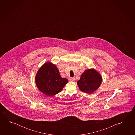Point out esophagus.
I'll return each mask as SVG.
<instances>
[{
  "mask_svg": "<svg viewBox=\"0 0 135 135\" xmlns=\"http://www.w3.org/2000/svg\"><path fill=\"white\" fill-rule=\"evenodd\" d=\"M69 80L70 81H74L75 80V78H74L70 77L69 78Z\"/></svg>",
  "mask_w": 135,
  "mask_h": 135,
  "instance_id": "34e87169",
  "label": "esophagus"
}]
</instances>
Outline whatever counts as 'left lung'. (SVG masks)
<instances>
[{"instance_id": "left-lung-1", "label": "left lung", "mask_w": 135, "mask_h": 135, "mask_svg": "<svg viewBox=\"0 0 135 135\" xmlns=\"http://www.w3.org/2000/svg\"><path fill=\"white\" fill-rule=\"evenodd\" d=\"M102 80L98 72L93 69H89L82 74L80 80L77 81L78 86L82 92L91 94L99 87Z\"/></svg>"}]
</instances>
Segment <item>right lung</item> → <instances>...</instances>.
I'll return each mask as SVG.
<instances>
[{"label": "right lung", "instance_id": "add662e5", "mask_svg": "<svg viewBox=\"0 0 135 135\" xmlns=\"http://www.w3.org/2000/svg\"><path fill=\"white\" fill-rule=\"evenodd\" d=\"M68 81L67 79L61 77L56 66L50 62L43 65L35 78L38 89L48 96L55 95L60 92Z\"/></svg>", "mask_w": 135, "mask_h": 135}]
</instances>
